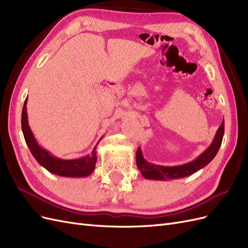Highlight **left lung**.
<instances>
[{
	"label": "left lung",
	"instance_id": "1",
	"mask_svg": "<svg viewBox=\"0 0 248 248\" xmlns=\"http://www.w3.org/2000/svg\"><path fill=\"white\" fill-rule=\"evenodd\" d=\"M224 133V120L221 125L217 129L215 137L210 145L204 152L200 154L196 159L187 162L181 166L174 167H166L159 166V164H154L147 161L144 156L140 147H139L137 151V166L140 170L142 177L148 180H157V181H169L172 179H181L187 176H190L194 172L200 170L201 169L205 168L207 164L212 161V159L216 156L217 152L220 148L222 138Z\"/></svg>",
	"mask_w": 248,
	"mask_h": 248
}]
</instances>
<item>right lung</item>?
<instances>
[{
    "instance_id": "1",
    "label": "right lung",
    "mask_w": 248,
    "mask_h": 248,
    "mask_svg": "<svg viewBox=\"0 0 248 248\" xmlns=\"http://www.w3.org/2000/svg\"><path fill=\"white\" fill-rule=\"evenodd\" d=\"M27 101L28 97L25 101L21 112V129L30 151H31L37 162H38L41 167L47 170L49 172H51V174H55L61 177L82 178L91 175L93 170H95V164L97 160L96 148L103 137L99 140L98 142H97L96 146L92 150L91 154L79 157V158L76 159L59 158V157H56L51 153H49L46 149L42 148L38 144V141L36 140L34 134L29 126Z\"/></svg>"
}]
</instances>
